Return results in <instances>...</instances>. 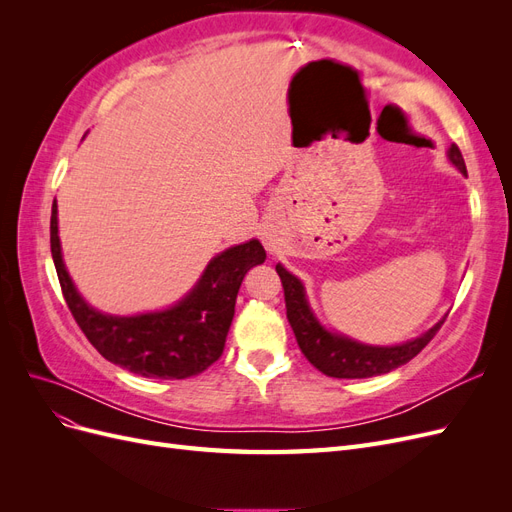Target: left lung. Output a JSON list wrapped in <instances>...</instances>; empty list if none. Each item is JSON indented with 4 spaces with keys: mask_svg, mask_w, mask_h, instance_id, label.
Instances as JSON below:
<instances>
[{
    "mask_svg": "<svg viewBox=\"0 0 512 512\" xmlns=\"http://www.w3.org/2000/svg\"><path fill=\"white\" fill-rule=\"evenodd\" d=\"M446 158L461 175L468 177L466 162H463V156L457 149V145L448 147ZM275 271L282 277L286 316L294 331V337H297L299 348L303 350L309 363L331 378L352 380V378H374V376L389 374V371L406 365L410 359H414V356L431 342V337L438 333L442 322L446 320L444 316L442 320L433 324L431 329H427L425 333H421L414 339H408L404 344H393V346L363 344L359 339H352L335 329L324 327L312 309V305H309L305 286L299 277L290 273L282 262H277Z\"/></svg>",
    "mask_w": 512,
    "mask_h": 512,
    "instance_id": "left-lung-1",
    "label": "left lung"
}]
</instances>
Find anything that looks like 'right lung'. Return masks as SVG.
I'll return each mask as SVG.
<instances>
[{
    "instance_id": "1",
    "label": "right lung",
    "mask_w": 512,
    "mask_h": 512,
    "mask_svg": "<svg viewBox=\"0 0 512 512\" xmlns=\"http://www.w3.org/2000/svg\"><path fill=\"white\" fill-rule=\"evenodd\" d=\"M51 254L70 312L94 348L121 369L160 380L196 376L220 359L243 277L267 258L258 239L232 245L209 260L177 303L119 316L89 305L70 277L61 252L57 200L51 211Z\"/></svg>"
}]
</instances>
